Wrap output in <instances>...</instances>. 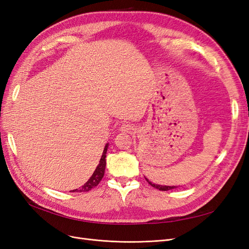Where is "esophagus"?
<instances>
[{"instance_id":"34e87169","label":"esophagus","mask_w":249,"mask_h":249,"mask_svg":"<svg viewBox=\"0 0 249 249\" xmlns=\"http://www.w3.org/2000/svg\"><path fill=\"white\" fill-rule=\"evenodd\" d=\"M120 129V132H123V133H133L134 132V126L133 125H131V124H123L122 126L119 127Z\"/></svg>"}]
</instances>
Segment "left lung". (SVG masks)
Here are the masks:
<instances>
[{"mask_svg": "<svg viewBox=\"0 0 249 249\" xmlns=\"http://www.w3.org/2000/svg\"><path fill=\"white\" fill-rule=\"evenodd\" d=\"M145 179L148 182L149 185H152L154 188H156V189H159L161 191H168V190H171V189H175V188H178V186H163V185H158V184H153L152 182H149V180L145 178Z\"/></svg>", "mask_w": 249, "mask_h": 249, "instance_id": "8db88e82", "label": "left lung"}]
</instances>
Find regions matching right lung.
<instances>
[{"label": "right lung", "mask_w": 249, "mask_h": 249, "mask_svg": "<svg viewBox=\"0 0 249 249\" xmlns=\"http://www.w3.org/2000/svg\"><path fill=\"white\" fill-rule=\"evenodd\" d=\"M108 146H109V143H107V144L105 145L100 163H99V165H97V167L95 168L93 175L89 178L87 182L84 185H83L81 188H79V189H74L71 192H87L89 190H91L92 188H94V187L99 185V183L101 182L103 177H104L105 169H106V154H107Z\"/></svg>", "instance_id": "right-lung-1"}]
</instances>
